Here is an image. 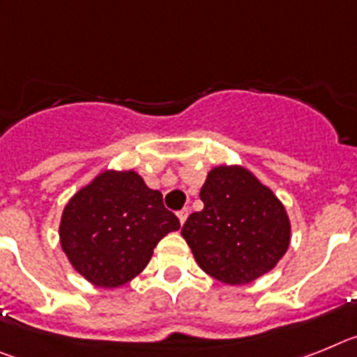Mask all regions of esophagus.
<instances>
[{"label":"esophagus","mask_w":357,"mask_h":357,"mask_svg":"<svg viewBox=\"0 0 357 357\" xmlns=\"http://www.w3.org/2000/svg\"><path fill=\"white\" fill-rule=\"evenodd\" d=\"M188 213H190V210H188V208H183L181 212H178V219H179V222H181V225H185Z\"/></svg>","instance_id":"esophagus-1"}]
</instances>
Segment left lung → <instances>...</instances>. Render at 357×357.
<instances>
[{
    "label": "left lung",
    "instance_id": "obj_1",
    "mask_svg": "<svg viewBox=\"0 0 357 357\" xmlns=\"http://www.w3.org/2000/svg\"><path fill=\"white\" fill-rule=\"evenodd\" d=\"M199 197L204 208L181 228L197 266L228 286L271 271L291 243L287 210L275 192L243 165H217Z\"/></svg>",
    "mask_w": 357,
    "mask_h": 357
}]
</instances>
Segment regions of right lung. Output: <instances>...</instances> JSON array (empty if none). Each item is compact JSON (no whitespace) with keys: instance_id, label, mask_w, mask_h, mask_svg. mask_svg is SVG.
<instances>
[{"instance_id":"add662e5","label":"right lung","mask_w":357,"mask_h":357,"mask_svg":"<svg viewBox=\"0 0 357 357\" xmlns=\"http://www.w3.org/2000/svg\"><path fill=\"white\" fill-rule=\"evenodd\" d=\"M178 217L136 170H102L66 203L59 238L71 268L89 284L120 287L140 275Z\"/></svg>"}]
</instances>
